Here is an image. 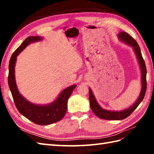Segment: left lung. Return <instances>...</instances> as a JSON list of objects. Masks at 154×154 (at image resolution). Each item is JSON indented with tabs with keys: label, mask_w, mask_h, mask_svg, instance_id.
Segmentation results:
<instances>
[{
	"label": "left lung",
	"mask_w": 154,
	"mask_h": 154,
	"mask_svg": "<svg viewBox=\"0 0 154 154\" xmlns=\"http://www.w3.org/2000/svg\"><path fill=\"white\" fill-rule=\"evenodd\" d=\"M119 39L122 42H125L128 45L133 47L135 54L138 58L140 69L142 72V89L140 92L138 99H137L136 102L133 104L132 106L129 107L128 109H124L122 111H110L102 109L94 98L93 93L91 89H89V100H90V106L91 110L97 116L101 119L109 120H119L125 119L128 116H129L135 110L140 103L143 100L144 98L145 94L147 89V82H146V67L145 61L142 57L141 51L139 45L136 41L134 39L131 35L125 32H120L118 35Z\"/></svg>",
	"instance_id": "8db88e82"
}]
</instances>
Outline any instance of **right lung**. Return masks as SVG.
Here are the masks:
<instances>
[{
  "label": "right lung",
  "mask_w": 154,
  "mask_h": 154,
  "mask_svg": "<svg viewBox=\"0 0 154 154\" xmlns=\"http://www.w3.org/2000/svg\"><path fill=\"white\" fill-rule=\"evenodd\" d=\"M40 36H30L23 42L12 55L9 62L8 82L13 100L19 112L32 122L39 125H48L61 120L67 109V100L76 85H71L65 89L54 102L48 105H38L25 99L18 90L15 81L14 66L16 57L32 42L40 41Z\"/></svg>",
  "instance_id": "1"
}]
</instances>
